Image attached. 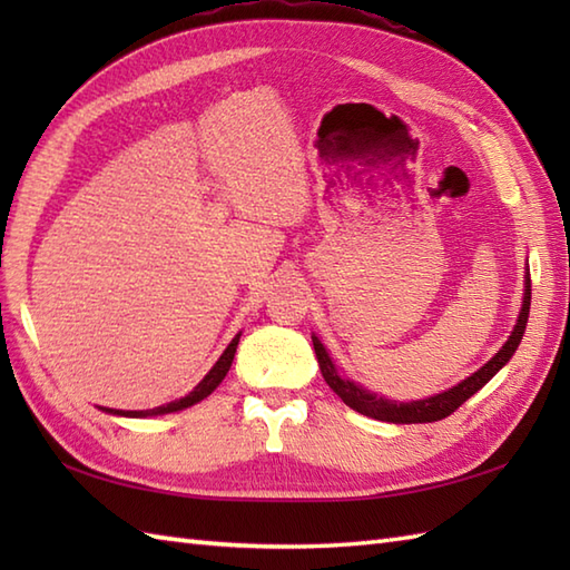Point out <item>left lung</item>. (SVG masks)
Segmentation results:
<instances>
[{
    "label": "left lung",
    "mask_w": 570,
    "mask_h": 570,
    "mask_svg": "<svg viewBox=\"0 0 570 570\" xmlns=\"http://www.w3.org/2000/svg\"><path fill=\"white\" fill-rule=\"evenodd\" d=\"M529 306H531V278L527 269L522 311H519L517 325L512 328L510 337H507V343L498 350V353H494L490 362H485V365H482L478 372H472L463 382H458L455 386H451V390H445L441 394L416 399V402H396V399H386L382 394L365 390V386L357 384L355 380L343 377V374L337 372L333 357L328 355V350H325V345L318 341V335H311V337H313V350H316L318 365L323 372V380L328 382L331 390L341 396L350 409H355L357 414L386 421V423H431V421H441L445 416H451L460 404L468 402L475 392H480L482 386H485L494 374H498L507 362L512 360L514 350L519 347V343H522L524 331H527Z\"/></svg>",
    "instance_id": "1"
}]
</instances>
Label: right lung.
<instances>
[{
	"mask_svg": "<svg viewBox=\"0 0 570 570\" xmlns=\"http://www.w3.org/2000/svg\"><path fill=\"white\" fill-rule=\"evenodd\" d=\"M239 335L237 333L233 341H229V345L225 347V353L220 355V360L215 362V365L210 367V372L205 374V377L193 386V392H188L186 396L176 399V402H168L164 406H154V409H147V411H122V409H107V406H100L105 414H112V416H127V419H147V416H161V414H174V411H184L193 404L203 402L205 396H210L217 384H220L225 380V374L229 372V367H233V360H235V353H237V343H239Z\"/></svg>",
	"mask_w": 570,
	"mask_h": 570,
	"instance_id": "obj_1",
	"label": "right lung"
}]
</instances>
